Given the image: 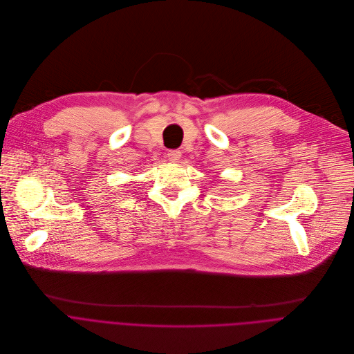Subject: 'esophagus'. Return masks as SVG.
<instances>
[{
    "instance_id": "1",
    "label": "esophagus",
    "mask_w": 354,
    "mask_h": 354,
    "mask_svg": "<svg viewBox=\"0 0 354 354\" xmlns=\"http://www.w3.org/2000/svg\"><path fill=\"white\" fill-rule=\"evenodd\" d=\"M167 158L171 163H177L180 159H181V152L180 151H170L167 153Z\"/></svg>"
}]
</instances>
